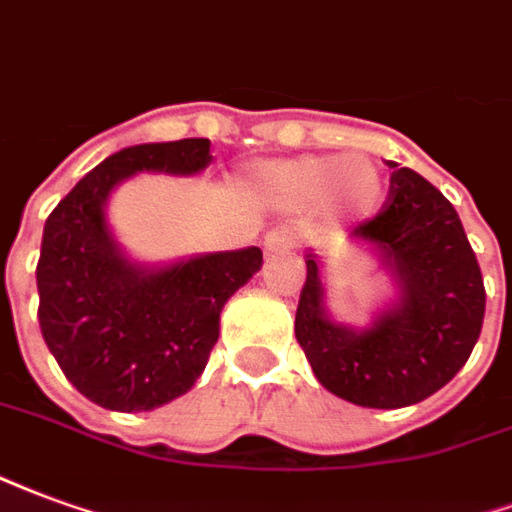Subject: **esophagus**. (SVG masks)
I'll return each instance as SVG.
<instances>
[{
	"mask_svg": "<svg viewBox=\"0 0 512 512\" xmlns=\"http://www.w3.org/2000/svg\"><path fill=\"white\" fill-rule=\"evenodd\" d=\"M294 248V234L289 229H272L264 237V251L267 253H283Z\"/></svg>",
	"mask_w": 512,
	"mask_h": 512,
	"instance_id": "esophagus-1",
	"label": "esophagus"
}]
</instances>
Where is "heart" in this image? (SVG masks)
Wrapping results in <instances>:
<instances>
[{
  "label": "heart",
  "mask_w": 512,
  "mask_h": 512,
  "mask_svg": "<svg viewBox=\"0 0 512 512\" xmlns=\"http://www.w3.org/2000/svg\"><path fill=\"white\" fill-rule=\"evenodd\" d=\"M253 185L283 207L319 196V207L333 220L371 218L384 201L382 171L368 158L300 155L272 160L253 174Z\"/></svg>",
  "instance_id": "heart-1"
}]
</instances>
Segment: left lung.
Instances as JSON below:
<instances>
[{
	"label": "left lung",
	"mask_w": 512,
	"mask_h": 512,
	"mask_svg": "<svg viewBox=\"0 0 512 512\" xmlns=\"http://www.w3.org/2000/svg\"><path fill=\"white\" fill-rule=\"evenodd\" d=\"M393 171L382 212L352 231L395 281V300L371 324L335 322L324 302V264L305 253L294 335L316 379L368 409L425 401L453 379L475 349L486 289L453 204L412 169Z\"/></svg>",
	"instance_id": "obj_1"
}]
</instances>
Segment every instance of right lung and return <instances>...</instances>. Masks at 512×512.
<instances>
[{"label":"right lung","instance_id":"obj_1","mask_svg":"<svg viewBox=\"0 0 512 512\" xmlns=\"http://www.w3.org/2000/svg\"><path fill=\"white\" fill-rule=\"evenodd\" d=\"M210 163V138L125 147L48 215L37 319L62 374L92 404L149 412L188 393L218 343L223 305L261 270L256 245L141 264L108 226L106 204L119 182L141 171L190 177Z\"/></svg>","mask_w":512,"mask_h":512}]
</instances>
